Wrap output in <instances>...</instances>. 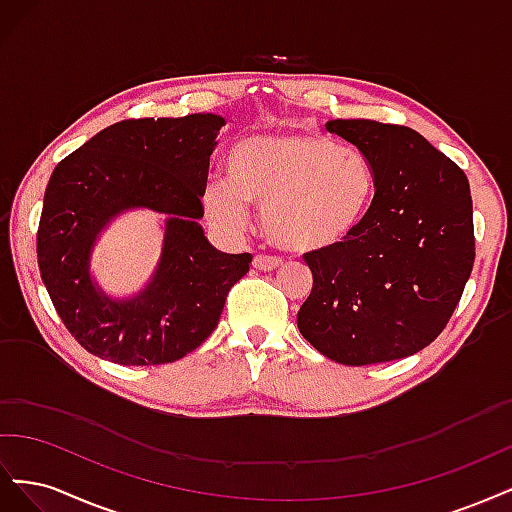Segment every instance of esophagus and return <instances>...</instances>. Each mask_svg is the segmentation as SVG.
<instances>
[{
  "label": "esophagus",
  "instance_id": "obj_1",
  "mask_svg": "<svg viewBox=\"0 0 512 512\" xmlns=\"http://www.w3.org/2000/svg\"><path fill=\"white\" fill-rule=\"evenodd\" d=\"M252 267L258 269V271H275V269L282 267V260H280V258H273V256H262V254H258V256H254V260H252Z\"/></svg>",
  "mask_w": 512,
  "mask_h": 512
}]
</instances>
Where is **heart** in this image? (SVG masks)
Here are the masks:
<instances>
[{"mask_svg": "<svg viewBox=\"0 0 512 512\" xmlns=\"http://www.w3.org/2000/svg\"><path fill=\"white\" fill-rule=\"evenodd\" d=\"M228 181L203 192L207 220L230 235L262 207L271 243L294 254H320L348 241L376 196L369 160L352 145L309 130H280L245 138L226 160Z\"/></svg>", "mask_w": 512, "mask_h": 512, "instance_id": "b5f03b06", "label": "heart"}]
</instances>
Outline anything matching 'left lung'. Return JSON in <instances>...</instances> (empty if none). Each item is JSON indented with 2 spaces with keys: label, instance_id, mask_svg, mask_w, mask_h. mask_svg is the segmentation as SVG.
Masks as SVG:
<instances>
[{
  "label": "left lung",
  "instance_id": "obj_1",
  "mask_svg": "<svg viewBox=\"0 0 512 512\" xmlns=\"http://www.w3.org/2000/svg\"><path fill=\"white\" fill-rule=\"evenodd\" d=\"M327 130L363 151L376 196L348 241L305 254L314 288L299 331L344 365L404 359L442 333L472 273L468 177L410 128L333 119Z\"/></svg>",
  "mask_w": 512,
  "mask_h": 512
}]
</instances>
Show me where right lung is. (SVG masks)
<instances>
[{"instance_id":"add662e5","label":"right lung","mask_w":512,"mask_h":512,"mask_svg":"<svg viewBox=\"0 0 512 512\" xmlns=\"http://www.w3.org/2000/svg\"><path fill=\"white\" fill-rule=\"evenodd\" d=\"M224 126L215 113L119 121L55 166L38 267L59 318L87 352L128 367L173 363L218 327L228 290L252 262L213 247L198 222ZM130 210L163 215L161 258L143 289L113 295L90 262L103 232Z\"/></svg>"}]
</instances>
